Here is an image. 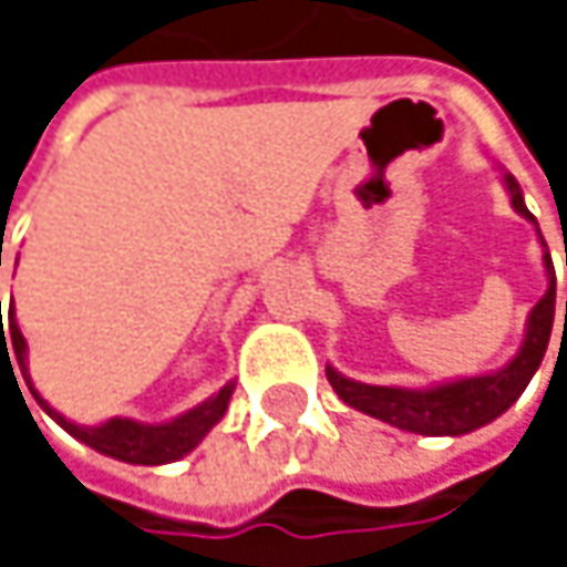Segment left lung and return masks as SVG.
<instances>
[{
	"mask_svg": "<svg viewBox=\"0 0 567 567\" xmlns=\"http://www.w3.org/2000/svg\"><path fill=\"white\" fill-rule=\"evenodd\" d=\"M503 179H506V189H509L515 213L535 223V216L525 209V199H522V189H518L515 176L506 173ZM542 246H545V239H542ZM542 259H545V272H548V291L532 308L528 324H525V341H522L518 354L512 358L506 368H499L493 374H480V378H463V381L436 384V388H426V391L374 388V384L351 381V378L338 374L334 368H328V381H331L334 394L341 396L348 406L361 410V413H371V416H378V420H384L391 426L410 430V433H423V436H460V433H473V430L493 423L528 388L532 374L538 371V364L545 358L548 338H551V321H555V266H551L548 252Z\"/></svg>",
	"mask_w": 567,
	"mask_h": 567,
	"instance_id": "1",
	"label": "left lung"
}]
</instances>
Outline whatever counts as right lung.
I'll return each mask as SVG.
<instances>
[{
    "mask_svg": "<svg viewBox=\"0 0 567 567\" xmlns=\"http://www.w3.org/2000/svg\"><path fill=\"white\" fill-rule=\"evenodd\" d=\"M9 341H12V344L6 348V331H2L0 361H6L9 351H12L16 361H19V368H22V374H25V381H29V368H25V338H22L16 318L9 321ZM9 368H12V361H9ZM12 378H16V371H12ZM29 388H32V384H29ZM19 394H22V391H19ZM32 394H35V400L42 403V410H45L52 420H58L74 440L87 443L91 450H97V453H104V456H114V460H124V463L161 466V463H173V460L186 456V453H189V450H193L219 420H223V413H226V406H229V396H233V384H226L219 394H213L209 400H203L199 406L186 410L183 416L167 420V423H137V420H127V416H114V420H107V423H101V426L71 423V420H64L58 410H52V406L39 396L35 388H32Z\"/></svg>",
    "mask_w": 567,
    "mask_h": 567,
    "instance_id": "right-lung-1",
    "label": "right lung"
}]
</instances>
